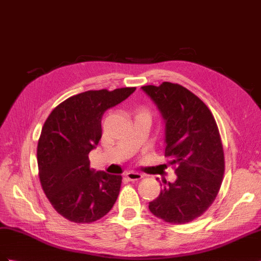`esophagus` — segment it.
Wrapping results in <instances>:
<instances>
[{"label":"esophagus","mask_w":261,"mask_h":261,"mask_svg":"<svg viewBox=\"0 0 261 261\" xmlns=\"http://www.w3.org/2000/svg\"><path fill=\"white\" fill-rule=\"evenodd\" d=\"M125 176L127 177V179L130 180V181H134V180H139L144 178V175L141 174V173H137V171H127V173L125 174Z\"/></svg>","instance_id":"esophagus-1"}]
</instances>
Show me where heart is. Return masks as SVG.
I'll use <instances>...</instances> for the list:
<instances>
[{"mask_svg":"<svg viewBox=\"0 0 261 261\" xmlns=\"http://www.w3.org/2000/svg\"><path fill=\"white\" fill-rule=\"evenodd\" d=\"M138 115H147V113H146L145 111H142L141 113H139V114H138ZM147 116H148V115H147Z\"/></svg>","mask_w":261,"mask_h":261,"instance_id":"1","label":"heart"}]
</instances>
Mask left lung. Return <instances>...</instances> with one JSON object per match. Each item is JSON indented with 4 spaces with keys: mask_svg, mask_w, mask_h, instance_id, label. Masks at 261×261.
<instances>
[{
    "mask_svg": "<svg viewBox=\"0 0 261 261\" xmlns=\"http://www.w3.org/2000/svg\"><path fill=\"white\" fill-rule=\"evenodd\" d=\"M142 91L161 113L165 156L177 175L174 182L165 181L148 208L170 224H186L204 214L219 192L225 160L218 127L204 101L181 85L164 82Z\"/></svg>",
    "mask_w": 261,
    "mask_h": 261,
    "instance_id": "8db88e82",
    "label": "left lung"
}]
</instances>
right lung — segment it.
I'll list each match as a JSON object with an SVG mask.
<instances>
[{"instance_id":"obj_1","label":"right lung","mask_w":261,"mask_h":261,"mask_svg":"<svg viewBox=\"0 0 261 261\" xmlns=\"http://www.w3.org/2000/svg\"><path fill=\"white\" fill-rule=\"evenodd\" d=\"M135 90L77 94L55 107L44 124L37 144L40 181L55 211L66 219L88 224L104 217L115 204L122 176L91 168L88 154L101 137L104 113Z\"/></svg>"}]
</instances>
